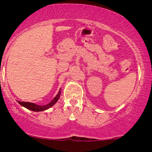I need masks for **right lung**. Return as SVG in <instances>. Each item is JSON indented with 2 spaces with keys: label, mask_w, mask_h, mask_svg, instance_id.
Returning <instances> with one entry per match:
<instances>
[{
  "label": "right lung",
  "mask_w": 152,
  "mask_h": 152,
  "mask_svg": "<svg viewBox=\"0 0 152 152\" xmlns=\"http://www.w3.org/2000/svg\"><path fill=\"white\" fill-rule=\"evenodd\" d=\"M60 94H61V89L59 90L58 94L55 96L54 99H53L50 103H48V104L42 105V106L37 105L36 104H34V103H30V102H18L21 106L26 107V109H28V110H31V111L41 112V111H44V110H48V109L50 108V107H53V106L57 102V101L59 100V97H60Z\"/></svg>",
  "instance_id": "right-lung-1"
}]
</instances>
